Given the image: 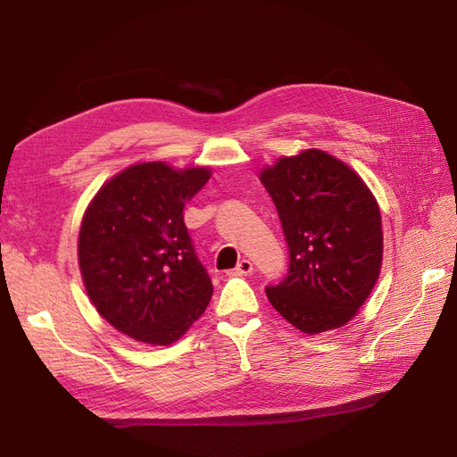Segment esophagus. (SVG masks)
<instances>
[{
    "instance_id": "esophagus-1",
    "label": "esophagus",
    "mask_w": 457,
    "mask_h": 457,
    "mask_svg": "<svg viewBox=\"0 0 457 457\" xmlns=\"http://www.w3.org/2000/svg\"><path fill=\"white\" fill-rule=\"evenodd\" d=\"M252 272H253V262L250 259H242L237 265V269L232 270V274L237 276H250Z\"/></svg>"
}]
</instances>
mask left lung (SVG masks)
<instances>
[{
  "mask_svg": "<svg viewBox=\"0 0 457 457\" xmlns=\"http://www.w3.org/2000/svg\"><path fill=\"white\" fill-rule=\"evenodd\" d=\"M287 244V276L265 292L305 334L347 324L378 282L383 259L376 198L351 168L324 150L280 158L261 171Z\"/></svg>",
  "mask_w": 457,
  "mask_h": 457,
  "instance_id": "obj_1",
  "label": "left lung"
}]
</instances>
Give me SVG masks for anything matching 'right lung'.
<instances>
[{
    "mask_svg": "<svg viewBox=\"0 0 457 457\" xmlns=\"http://www.w3.org/2000/svg\"><path fill=\"white\" fill-rule=\"evenodd\" d=\"M210 170L131 165L96 192L78 257L87 295L121 334L170 345L202 316L213 286L185 225V204Z\"/></svg>",
    "mask_w": 457,
    "mask_h": 457,
    "instance_id": "add662e5",
    "label": "right lung"
}]
</instances>
